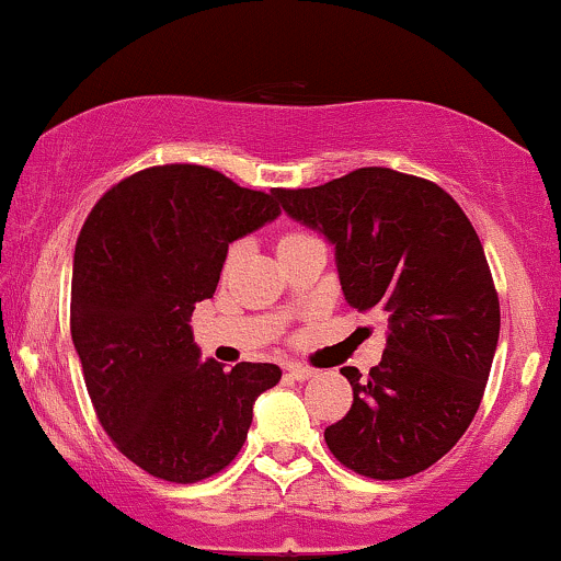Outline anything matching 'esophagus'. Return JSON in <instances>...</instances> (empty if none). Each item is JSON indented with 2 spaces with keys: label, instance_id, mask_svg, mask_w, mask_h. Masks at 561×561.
<instances>
[{
  "label": "esophagus",
  "instance_id": "esophagus-1",
  "mask_svg": "<svg viewBox=\"0 0 561 561\" xmlns=\"http://www.w3.org/2000/svg\"><path fill=\"white\" fill-rule=\"evenodd\" d=\"M288 375H291L294 380H309V378H314V370L305 365H288Z\"/></svg>",
  "mask_w": 561,
  "mask_h": 561
}]
</instances>
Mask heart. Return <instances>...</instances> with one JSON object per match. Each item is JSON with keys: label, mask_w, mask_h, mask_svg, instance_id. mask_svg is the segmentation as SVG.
Masks as SVG:
<instances>
[{"label": "heart", "mask_w": 561, "mask_h": 561, "mask_svg": "<svg viewBox=\"0 0 561 561\" xmlns=\"http://www.w3.org/2000/svg\"><path fill=\"white\" fill-rule=\"evenodd\" d=\"M299 236H305V233H286V236H283V239H280V243H286V241H291V239H299ZM280 243H278V247H280ZM233 256H236V252H230L228 262H233Z\"/></svg>", "instance_id": "heart-1"}]
</instances>
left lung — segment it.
<instances>
[{
  "label": "left lung",
  "mask_w": 561,
  "mask_h": 561,
  "mask_svg": "<svg viewBox=\"0 0 561 561\" xmlns=\"http://www.w3.org/2000/svg\"><path fill=\"white\" fill-rule=\"evenodd\" d=\"M275 196L331 243L348 305L388 318L370 375L341 367L354 404L325 427L328 449L365 478L417 476L470 427L496 354L499 296L476 228L444 188L391 168Z\"/></svg>",
  "instance_id": "1"
}]
</instances>
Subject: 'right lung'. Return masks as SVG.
<instances>
[{
    "mask_svg": "<svg viewBox=\"0 0 561 561\" xmlns=\"http://www.w3.org/2000/svg\"><path fill=\"white\" fill-rule=\"evenodd\" d=\"M278 191V188H275ZM275 191L202 164H162L110 188L78 236L70 333L99 423L130 462L196 483L233 462L270 362L202 359L194 305L220 280L228 243L280 215Z\"/></svg>",
    "mask_w": 561,
    "mask_h": 561,
    "instance_id": "right-lung-1",
    "label": "right lung"
}]
</instances>
